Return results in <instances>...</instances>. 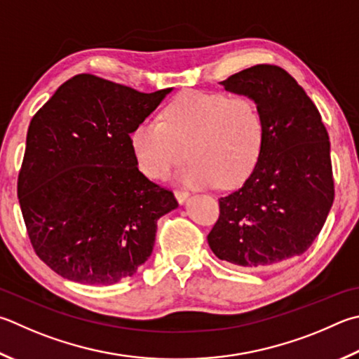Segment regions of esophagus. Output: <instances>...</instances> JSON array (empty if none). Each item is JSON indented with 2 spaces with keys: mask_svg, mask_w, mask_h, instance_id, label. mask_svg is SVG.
<instances>
[{
  "mask_svg": "<svg viewBox=\"0 0 359 359\" xmlns=\"http://www.w3.org/2000/svg\"><path fill=\"white\" fill-rule=\"evenodd\" d=\"M174 194H175V199L179 201V204H184V202L188 199V196H190V193L187 190H175Z\"/></svg>",
  "mask_w": 359,
  "mask_h": 359,
  "instance_id": "esophagus-1",
  "label": "esophagus"
}]
</instances>
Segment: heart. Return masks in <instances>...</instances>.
Instances as JSON below:
<instances>
[{
	"instance_id": "b5f03b06",
	"label": "heart",
	"mask_w": 359,
	"mask_h": 359,
	"mask_svg": "<svg viewBox=\"0 0 359 359\" xmlns=\"http://www.w3.org/2000/svg\"><path fill=\"white\" fill-rule=\"evenodd\" d=\"M264 119L246 97L187 90L165 108L161 122L144 121L132 133L138 168L151 179L166 177L190 155L177 172L191 187H236L256 166L264 144Z\"/></svg>"
}]
</instances>
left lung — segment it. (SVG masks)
<instances>
[{
  "instance_id": "left-lung-1",
  "label": "left lung",
  "mask_w": 359,
  "mask_h": 359,
  "mask_svg": "<svg viewBox=\"0 0 359 359\" xmlns=\"http://www.w3.org/2000/svg\"><path fill=\"white\" fill-rule=\"evenodd\" d=\"M246 95L264 119V144L250 177L219 198L207 236L215 256L245 269L292 259L314 243L334 201L330 138L317 107L287 72L270 64L221 81Z\"/></svg>"
}]
</instances>
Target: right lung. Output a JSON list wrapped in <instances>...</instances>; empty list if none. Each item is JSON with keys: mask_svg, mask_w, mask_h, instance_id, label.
I'll use <instances>...</instances> for the list:
<instances>
[{"mask_svg": "<svg viewBox=\"0 0 359 359\" xmlns=\"http://www.w3.org/2000/svg\"><path fill=\"white\" fill-rule=\"evenodd\" d=\"M171 90L80 74L31 119L17 194L32 248L57 275L109 285L151 257L157 221L179 204L140 171L130 135Z\"/></svg>", "mask_w": 359, "mask_h": 359, "instance_id": "add662e5", "label": "right lung"}]
</instances>
